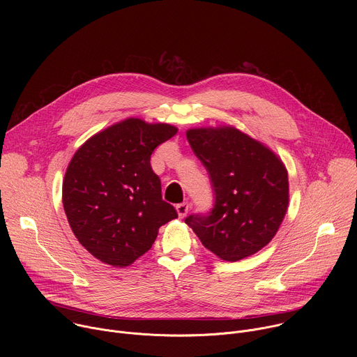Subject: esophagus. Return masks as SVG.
Returning <instances> with one entry per match:
<instances>
[{
	"label": "esophagus",
	"mask_w": 357,
	"mask_h": 357,
	"mask_svg": "<svg viewBox=\"0 0 357 357\" xmlns=\"http://www.w3.org/2000/svg\"><path fill=\"white\" fill-rule=\"evenodd\" d=\"M176 212H178V216L181 219H183L188 215V212H189V203L188 202L179 203V205H176Z\"/></svg>",
	"instance_id": "obj_1"
}]
</instances>
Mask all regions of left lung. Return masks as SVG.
Wrapping results in <instances>:
<instances>
[{
	"mask_svg": "<svg viewBox=\"0 0 357 357\" xmlns=\"http://www.w3.org/2000/svg\"><path fill=\"white\" fill-rule=\"evenodd\" d=\"M195 155L209 172L215 206L185 223L202 244L225 261H238L277 234L289 203L288 172L263 142L233 126L186 131Z\"/></svg>",
	"mask_w": 357,
	"mask_h": 357,
	"instance_id": "obj_1",
	"label": "left lung"
}]
</instances>
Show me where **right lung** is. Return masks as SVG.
Wrapping results in <instances>:
<instances>
[{"label":"right lung","instance_id":"1","mask_svg":"<svg viewBox=\"0 0 357 357\" xmlns=\"http://www.w3.org/2000/svg\"><path fill=\"white\" fill-rule=\"evenodd\" d=\"M178 132L167 123L126 119L91 135L70 160L63 209L79 243L97 260L128 267L178 218L161 195L151 154Z\"/></svg>","mask_w":357,"mask_h":357}]
</instances>
